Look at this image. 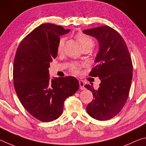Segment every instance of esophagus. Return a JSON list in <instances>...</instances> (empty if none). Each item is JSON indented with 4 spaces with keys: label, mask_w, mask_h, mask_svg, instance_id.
I'll list each match as a JSON object with an SVG mask.
<instances>
[{
    "label": "esophagus",
    "mask_w": 146,
    "mask_h": 146,
    "mask_svg": "<svg viewBox=\"0 0 146 146\" xmlns=\"http://www.w3.org/2000/svg\"><path fill=\"white\" fill-rule=\"evenodd\" d=\"M79 84H80V88L81 90H84V89H85V83L83 82V81H79Z\"/></svg>",
    "instance_id": "1"
}]
</instances>
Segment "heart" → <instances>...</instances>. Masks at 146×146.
<instances>
[{
	"label": "heart",
	"instance_id": "heart-1",
	"mask_svg": "<svg viewBox=\"0 0 146 146\" xmlns=\"http://www.w3.org/2000/svg\"><path fill=\"white\" fill-rule=\"evenodd\" d=\"M75 38L76 40L78 41V42L79 43V44L81 46V47L82 48V49L85 48H88L90 49L94 45V42L92 38L89 36L84 34L83 33H78L77 34L75 35ZM64 42H65L64 38H61V39L59 40L57 46V51L58 53L62 52L64 46ZM82 65V64L81 63H74L70 65V70L73 73L78 74Z\"/></svg>",
	"mask_w": 146,
	"mask_h": 146
}]
</instances>
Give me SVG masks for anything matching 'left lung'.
<instances>
[{
    "instance_id": "1",
    "label": "left lung",
    "mask_w": 146,
    "mask_h": 146,
    "mask_svg": "<svg viewBox=\"0 0 146 146\" xmlns=\"http://www.w3.org/2000/svg\"><path fill=\"white\" fill-rule=\"evenodd\" d=\"M83 33L99 41L96 64L89 76L101 81L98 90L85 85L94 96L86 111L94 119L106 121L116 116L126 103L133 77L131 58L123 38L113 28L104 25Z\"/></svg>"
}]
</instances>
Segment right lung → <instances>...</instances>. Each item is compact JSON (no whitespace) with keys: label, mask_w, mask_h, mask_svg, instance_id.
<instances>
[{"label":"right lung","mask_w":146,"mask_h":146,"mask_svg":"<svg viewBox=\"0 0 146 146\" xmlns=\"http://www.w3.org/2000/svg\"><path fill=\"white\" fill-rule=\"evenodd\" d=\"M70 31L61 25L43 24L20 43L13 63V83L24 108L42 122L57 119L63 113L64 101L79 89L72 76L50 80V63L57 56L60 36Z\"/></svg>","instance_id":"1"}]
</instances>
